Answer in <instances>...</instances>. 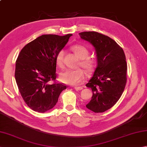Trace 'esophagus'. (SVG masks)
<instances>
[{
    "instance_id": "obj_1",
    "label": "esophagus",
    "mask_w": 147,
    "mask_h": 147,
    "mask_svg": "<svg viewBox=\"0 0 147 147\" xmlns=\"http://www.w3.org/2000/svg\"><path fill=\"white\" fill-rule=\"evenodd\" d=\"M74 89L76 90H82L83 89V88L82 86H75L74 87Z\"/></svg>"
}]
</instances>
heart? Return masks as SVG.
Wrapping results in <instances>:
<instances>
[{"instance_id": "b5f03b06", "label": "heart", "mask_w": 147, "mask_h": 147, "mask_svg": "<svg viewBox=\"0 0 147 147\" xmlns=\"http://www.w3.org/2000/svg\"><path fill=\"white\" fill-rule=\"evenodd\" d=\"M72 50L78 57L81 59L80 65L87 72H92L95 69L96 61L94 58L88 57L89 51L85 46L76 45L72 47ZM64 51H60L55 58L56 64L59 67H63ZM85 78V73L81 69H66L60 74V80L62 83L69 85L76 86L82 83Z\"/></svg>"}]
</instances>
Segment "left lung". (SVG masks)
I'll use <instances>...</instances> for the list:
<instances>
[{
    "label": "left lung",
    "mask_w": 147,
    "mask_h": 147,
    "mask_svg": "<svg viewBox=\"0 0 147 147\" xmlns=\"http://www.w3.org/2000/svg\"><path fill=\"white\" fill-rule=\"evenodd\" d=\"M79 35L94 47L97 59L94 74L86 85L93 92L86 107L95 113L104 112L116 104L125 88L126 56L123 49L110 37L95 32Z\"/></svg>",
    "instance_id": "obj_1"
}]
</instances>
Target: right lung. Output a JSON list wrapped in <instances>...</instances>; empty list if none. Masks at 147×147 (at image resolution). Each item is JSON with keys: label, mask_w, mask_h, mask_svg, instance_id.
Here are the masks:
<instances>
[{"label": "right lung", "mask_w": 147, "mask_h": 147, "mask_svg": "<svg viewBox=\"0 0 147 147\" xmlns=\"http://www.w3.org/2000/svg\"><path fill=\"white\" fill-rule=\"evenodd\" d=\"M72 34L43 35L22 49L16 62L15 79L21 95L32 110L43 113L57 104L66 86L56 83L55 58ZM54 80L52 85L49 82Z\"/></svg>", "instance_id": "1"}]
</instances>
